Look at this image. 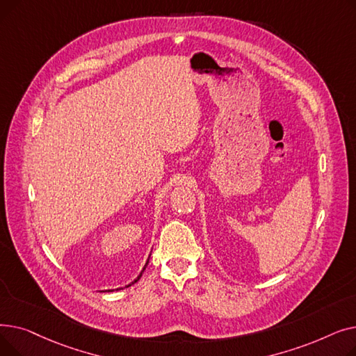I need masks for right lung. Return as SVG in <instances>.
Masks as SVG:
<instances>
[{"mask_svg": "<svg viewBox=\"0 0 356 356\" xmlns=\"http://www.w3.org/2000/svg\"><path fill=\"white\" fill-rule=\"evenodd\" d=\"M147 264H148V259H147V263H145V266H144V268H143V270H141V273H140V275H138V277H137V278H136V280H134V282H133V283H131V284H134V283H137V282H138V280H140V277H141V275H143V273H144V270H145V267H147ZM131 284H128V286H127V287H129V286H131ZM106 291H112V290H106Z\"/></svg>", "mask_w": 356, "mask_h": 356, "instance_id": "obj_1", "label": "right lung"}]
</instances>
